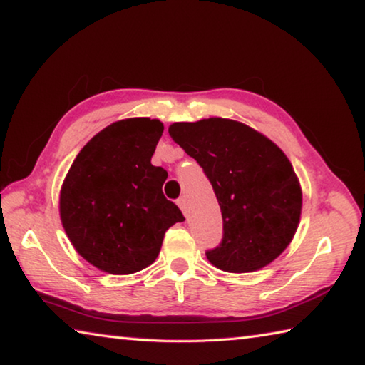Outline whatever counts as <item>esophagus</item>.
Segmentation results:
<instances>
[{"label": "esophagus", "instance_id": "34e87169", "mask_svg": "<svg viewBox=\"0 0 365 365\" xmlns=\"http://www.w3.org/2000/svg\"><path fill=\"white\" fill-rule=\"evenodd\" d=\"M177 205H178V207H180V210L183 212V214L187 215V200H185V196L178 197V200H177Z\"/></svg>", "mask_w": 365, "mask_h": 365}]
</instances>
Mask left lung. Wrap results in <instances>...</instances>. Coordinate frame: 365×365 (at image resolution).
Listing matches in <instances>:
<instances>
[{"label":"left lung","instance_id":"1","mask_svg":"<svg viewBox=\"0 0 365 365\" xmlns=\"http://www.w3.org/2000/svg\"><path fill=\"white\" fill-rule=\"evenodd\" d=\"M169 135L200 163L220 204L223 241L207 260L227 273H254L274 262L294 240L303 204L284 151L227 118L174 123Z\"/></svg>","mask_w":365,"mask_h":365}]
</instances>
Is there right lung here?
Instances as JSON below:
<instances>
[{
    "label": "right lung",
    "mask_w": 365,
    "mask_h": 365,
    "mask_svg": "<svg viewBox=\"0 0 365 365\" xmlns=\"http://www.w3.org/2000/svg\"><path fill=\"white\" fill-rule=\"evenodd\" d=\"M163 130L151 118L110 124L84 145L63 178L62 227L78 254L105 273L150 267L168 228L185 220L163 195L168 172L151 164Z\"/></svg>",
    "instance_id": "1"
}]
</instances>
